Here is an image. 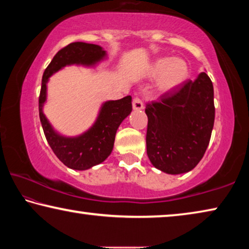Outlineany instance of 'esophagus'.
<instances>
[{"mask_svg":"<svg viewBox=\"0 0 249 249\" xmlns=\"http://www.w3.org/2000/svg\"><path fill=\"white\" fill-rule=\"evenodd\" d=\"M133 108L135 110H140V109L144 108V103L140 97L136 96L133 98Z\"/></svg>","mask_w":249,"mask_h":249,"instance_id":"esophagus-1","label":"esophagus"}]
</instances>
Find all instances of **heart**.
<instances>
[{"label": "heart", "mask_w": 249, "mask_h": 249, "mask_svg": "<svg viewBox=\"0 0 249 249\" xmlns=\"http://www.w3.org/2000/svg\"><path fill=\"white\" fill-rule=\"evenodd\" d=\"M148 74L151 77L160 76V89L169 90L178 88L187 80L188 66L186 62L180 58L161 57L153 63L149 68Z\"/></svg>", "instance_id": "obj_1"}]
</instances>
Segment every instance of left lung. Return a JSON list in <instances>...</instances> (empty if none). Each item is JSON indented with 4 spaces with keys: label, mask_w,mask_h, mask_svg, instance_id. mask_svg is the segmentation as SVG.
Wrapping results in <instances>:
<instances>
[{
    "label": "left lung",
    "mask_w": 249,
    "mask_h": 249,
    "mask_svg": "<svg viewBox=\"0 0 249 249\" xmlns=\"http://www.w3.org/2000/svg\"><path fill=\"white\" fill-rule=\"evenodd\" d=\"M146 149L151 163L167 174L192 171L210 144L215 121L214 88L203 72L195 81L146 104Z\"/></svg>",
    "instance_id": "8db88e82"
}]
</instances>
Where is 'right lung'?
I'll return each mask as SVG.
<instances>
[{"instance_id": "obj_1", "label": "right lung", "mask_w": 249, "mask_h": 249, "mask_svg": "<svg viewBox=\"0 0 249 249\" xmlns=\"http://www.w3.org/2000/svg\"><path fill=\"white\" fill-rule=\"evenodd\" d=\"M105 56L101 46L83 42H74L63 47L55 54L45 69L42 77L41 92L38 97L39 120L46 141L55 155L65 166L72 169L90 168L104 161L112 152L115 134L126 116L132 112V96L117 101H108L103 105L96 123L93 127L78 137H63L53 131L52 126L43 114V104L46 100V83L53 73L70 64L92 65Z\"/></svg>"}]
</instances>
